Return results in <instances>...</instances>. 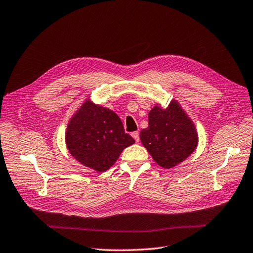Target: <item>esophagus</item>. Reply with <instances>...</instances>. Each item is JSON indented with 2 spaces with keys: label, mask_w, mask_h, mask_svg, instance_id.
I'll list each match as a JSON object with an SVG mask.
<instances>
[{
  "label": "esophagus",
  "mask_w": 253,
  "mask_h": 253,
  "mask_svg": "<svg viewBox=\"0 0 253 253\" xmlns=\"http://www.w3.org/2000/svg\"><path fill=\"white\" fill-rule=\"evenodd\" d=\"M131 135H132V138L135 140V142H139L140 136H139V132H138V131H133V132L131 133Z\"/></svg>",
  "instance_id": "1"
}]
</instances>
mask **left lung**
Listing matches in <instances>:
<instances>
[{
    "label": "left lung",
    "mask_w": 253,
    "mask_h": 253,
    "mask_svg": "<svg viewBox=\"0 0 253 253\" xmlns=\"http://www.w3.org/2000/svg\"><path fill=\"white\" fill-rule=\"evenodd\" d=\"M140 140L154 161L165 169L175 168L191 156L198 145V132L177 99L167 108L155 105L148 113V127Z\"/></svg>",
    "instance_id": "8db88e82"
}]
</instances>
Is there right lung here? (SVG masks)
I'll use <instances>...</instances> for the list:
<instances>
[{
    "instance_id": "1",
    "label": "right lung",
    "mask_w": 253,
    "mask_h": 253,
    "mask_svg": "<svg viewBox=\"0 0 253 253\" xmlns=\"http://www.w3.org/2000/svg\"><path fill=\"white\" fill-rule=\"evenodd\" d=\"M135 141L124 131L114 111L88 97L72 115L66 130L67 148L74 159L97 172L109 169L122 151Z\"/></svg>"
}]
</instances>
